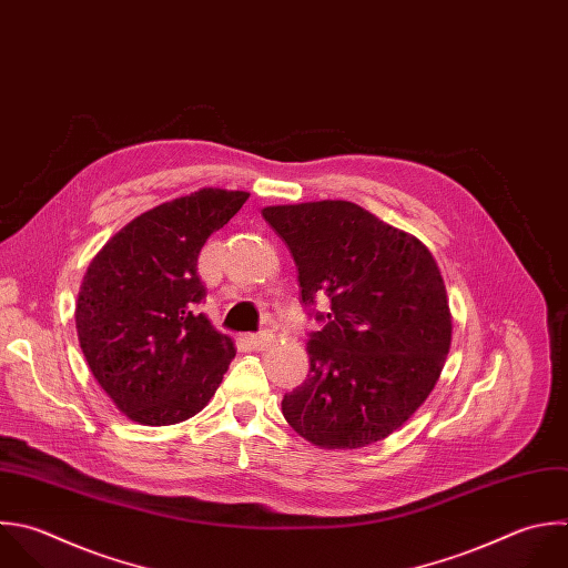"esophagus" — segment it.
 <instances>
[{"instance_id":"obj_1","label":"esophagus","mask_w":568,"mask_h":568,"mask_svg":"<svg viewBox=\"0 0 568 568\" xmlns=\"http://www.w3.org/2000/svg\"><path fill=\"white\" fill-rule=\"evenodd\" d=\"M248 344H251L255 351H266V348L273 344V333L262 331V333L248 335Z\"/></svg>"}]
</instances>
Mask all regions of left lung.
Instances as JSON below:
<instances>
[{
    "label": "left lung",
    "mask_w": 568,
    "mask_h": 568,
    "mask_svg": "<svg viewBox=\"0 0 568 568\" xmlns=\"http://www.w3.org/2000/svg\"><path fill=\"white\" fill-rule=\"evenodd\" d=\"M308 317L306 379L286 422L322 448H359L399 428L433 390L450 348V311L430 251L353 202L268 206ZM317 298L329 308L317 312Z\"/></svg>",
    "instance_id": "left-lung-1"
}]
</instances>
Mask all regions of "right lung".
<instances>
[{"mask_svg":"<svg viewBox=\"0 0 568 568\" xmlns=\"http://www.w3.org/2000/svg\"><path fill=\"white\" fill-rule=\"evenodd\" d=\"M248 200L202 189L126 224L93 257L75 324L84 357L109 397L133 422L178 424L215 395L235 346L197 311L206 286L197 257Z\"/></svg>","mask_w":568,"mask_h":568,"instance_id":"obj_1","label":"right lung"}]
</instances>
